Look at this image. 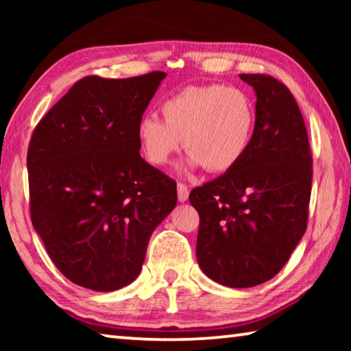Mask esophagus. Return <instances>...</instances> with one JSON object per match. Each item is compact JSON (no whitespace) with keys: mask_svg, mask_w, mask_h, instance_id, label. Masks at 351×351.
<instances>
[{"mask_svg":"<svg viewBox=\"0 0 351 351\" xmlns=\"http://www.w3.org/2000/svg\"><path fill=\"white\" fill-rule=\"evenodd\" d=\"M176 190H178V199H180L181 203H184V201L189 199V187L186 186V184L178 182Z\"/></svg>","mask_w":351,"mask_h":351,"instance_id":"34e87169","label":"esophagus"}]
</instances>
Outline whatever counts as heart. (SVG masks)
<instances>
[{
	"label": "heart",
	"instance_id": "b5f03b06",
	"mask_svg": "<svg viewBox=\"0 0 351 351\" xmlns=\"http://www.w3.org/2000/svg\"><path fill=\"white\" fill-rule=\"evenodd\" d=\"M162 119L141 117L138 141L145 159L162 167L182 147L186 165L223 173L245 158L254 138L255 106L251 97L234 86H187L161 105Z\"/></svg>",
	"mask_w": 351,
	"mask_h": 351
}]
</instances>
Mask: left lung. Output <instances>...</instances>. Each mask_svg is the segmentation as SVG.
<instances>
[{
	"instance_id": "8db88e82",
	"label": "left lung",
	"mask_w": 351,
	"mask_h": 351,
	"mask_svg": "<svg viewBox=\"0 0 351 351\" xmlns=\"http://www.w3.org/2000/svg\"><path fill=\"white\" fill-rule=\"evenodd\" d=\"M257 96L254 138L234 169L190 192L199 213L197 258L213 282L251 288L271 280L308 221L313 158L295 99L282 82L240 74Z\"/></svg>"
}]
</instances>
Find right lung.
Returning a JSON list of instances; mask_svg holds the SVG:
<instances>
[{
	"label": "right lung",
	"mask_w": 351,
	"mask_h": 351,
	"mask_svg": "<svg viewBox=\"0 0 351 351\" xmlns=\"http://www.w3.org/2000/svg\"><path fill=\"white\" fill-rule=\"evenodd\" d=\"M165 75L85 77L34 130V229L79 287L110 293L132 283L153 230L175 209L176 182L141 158L138 141V123Z\"/></svg>",
	"instance_id": "add662e5"
}]
</instances>
